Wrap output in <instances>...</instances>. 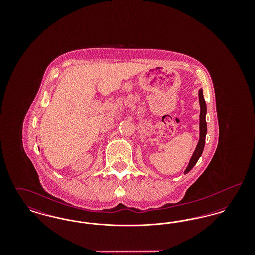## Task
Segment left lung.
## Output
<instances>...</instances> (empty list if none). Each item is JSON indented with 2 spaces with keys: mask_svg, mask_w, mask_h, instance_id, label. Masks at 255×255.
I'll list each match as a JSON object with an SVG mask.
<instances>
[{
  "mask_svg": "<svg viewBox=\"0 0 255 255\" xmlns=\"http://www.w3.org/2000/svg\"><path fill=\"white\" fill-rule=\"evenodd\" d=\"M199 102H200V107H201V113H200V139H199V142H198L197 147L195 149L194 153H193L192 157L189 160L188 166L186 167V169L184 171V174H187L190 170L194 167L198 159L203 154L204 147H205V143H206V130H207L206 122V104L202 89H200V91H199Z\"/></svg>",
  "mask_w": 255,
  "mask_h": 255,
  "instance_id": "left-lung-1",
  "label": "left lung"
}]
</instances>
